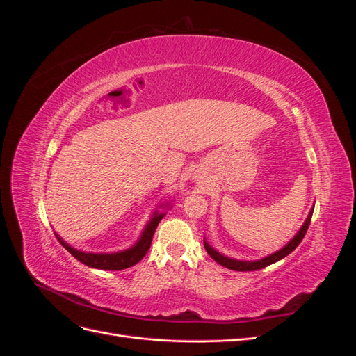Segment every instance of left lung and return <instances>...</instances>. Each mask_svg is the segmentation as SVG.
<instances>
[{
	"instance_id": "left-lung-1",
	"label": "left lung",
	"mask_w": 356,
	"mask_h": 356,
	"mask_svg": "<svg viewBox=\"0 0 356 356\" xmlns=\"http://www.w3.org/2000/svg\"><path fill=\"white\" fill-rule=\"evenodd\" d=\"M312 213H314V209L310 211L306 222L303 224V227H301L300 232L294 236L293 241H291L285 248H282V250H279L277 252H275V254H272V255H268V257L263 258V260H260V261H238V260H232V258H227V257H224V255L218 254L217 251H213L212 248H211L207 242H204V250H207V252L211 255L212 260H215L218 264H221L222 267L230 268V270H236V272L260 270V268H264V267L270 266V264H273V263H276V261H279V260H282L284 257H286L288 254H291V252H293V251L296 250V248L300 245V242L303 241L305 234H306V232H307V229H309L310 220H312Z\"/></svg>"
}]
</instances>
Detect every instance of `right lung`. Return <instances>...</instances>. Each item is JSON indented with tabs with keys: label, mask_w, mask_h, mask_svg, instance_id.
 <instances>
[{
	"label": "right lung",
	"mask_w": 356,
	"mask_h": 356,
	"mask_svg": "<svg viewBox=\"0 0 356 356\" xmlns=\"http://www.w3.org/2000/svg\"><path fill=\"white\" fill-rule=\"evenodd\" d=\"M161 218H163V213L156 212L153 215L152 221H149L148 225L145 227V230L141 236V239H139L138 243L134 248H131V250L123 251V252H115V254L81 252V251L74 250V248L67 245L62 239H59V238L58 239L72 257L77 258L79 261H81L86 266L95 267V268H102V270H123V268L131 267V266L136 264L138 261L143 260L144 255L148 252L149 246H152L154 232H156L157 225H159Z\"/></svg>",
	"instance_id": "1"
}]
</instances>
